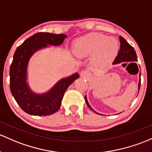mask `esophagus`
I'll return each mask as SVG.
<instances>
[{
    "mask_svg": "<svg viewBox=\"0 0 152 152\" xmlns=\"http://www.w3.org/2000/svg\"><path fill=\"white\" fill-rule=\"evenodd\" d=\"M81 77H82L83 79H88L90 76V73H89L87 71H83L81 72Z\"/></svg>",
    "mask_w": 152,
    "mask_h": 152,
    "instance_id": "34e87169",
    "label": "esophagus"
}]
</instances>
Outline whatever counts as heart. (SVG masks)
<instances>
[{"label": "heart", "mask_w": 152, "mask_h": 152, "mask_svg": "<svg viewBox=\"0 0 152 152\" xmlns=\"http://www.w3.org/2000/svg\"><path fill=\"white\" fill-rule=\"evenodd\" d=\"M119 50V43L116 38L105 35L92 33L78 38L74 44V52L78 57L95 55L96 63L109 61Z\"/></svg>", "instance_id": "1"}]
</instances>
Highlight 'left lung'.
Here are the masks:
<instances>
[{
  "mask_svg": "<svg viewBox=\"0 0 152 152\" xmlns=\"http://www.w3.org/2000/svg\"><path fill=\"white\" fill-rule=\"evenodd\" d=\"M119 41H120V49L119 51V53H118L117 56L116 57V58L114 59L113 64H118L122 62H135L138 61L137 60V55L135 53V49H133V47L132 46H130L128 43L127 42L125 39L122 36H119ZM140 78L139 80V83H138V91L140 90ZM85 102L87 103V106L90 108L92 111H93L94 112H95V111H94L92 109V107L90 106V105L89 104L88 101H87V97L85 96ZM95 114H98V113L95 112Z\"/></svg>",
  "mask_w": 152,
  "mask_h": 152,
  "instance_id": "1",
  "label": "left lung"
}]
</instances>
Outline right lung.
I'll return each mask as SVG.
<instances>
[{
	"label": "right lung",
	"mask_w": 152,
	"mask_h": 152,
	"mask_svg": "<svg viewBox=\"0 0 152 152\" xmlns=\"http://www.w3.org/2000/svg\"><path fill=\"white\" fill-rule=\"evenodd\" d=\"M66 37L64 34L37 33L25 40L14 52L9 72L11 92L27 114L47 116L57 112L66 89L79 77L76 73L61 79L49 92L41 95L32 92L27 83V68L32 55L48 45H60Z\"/></svg>",
	"instance_id": "add662e5"
}]
</instances>
